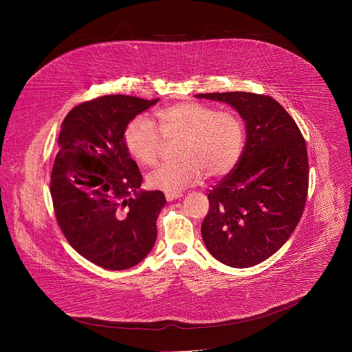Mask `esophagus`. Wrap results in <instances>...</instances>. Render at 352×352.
Listing matches in <instances>:
<instances>
[{
  "instance_id": "esophagus-1",
  "label": "esophagus",
  "mask_w": 352,
  "mask_h": 352,
  "mask_svg": "<svg viewBox=\"0 0 352 352\" xmlns=\"http://www.w3.org/2000/svg\"><path fill=\"white\" fill-rule=\"evenodd\" d=\"M184 194L182 192H166L165 197L168 201H175V199H179Z\"/></svg>"
}]
</instances>
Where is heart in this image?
Instances as JSON below:
<instances>
[{"instance_id": "obj_1", "label": "heart", "mask_w": 352, "mask_h": 352, "mask_svg": "<svg viewBox=\"0 0 352 352\" xmlns=\"http://www.w3.org/2000/svg\"><path fill=\"white\" fill-rule=\"evenodd\" d=\"M155 116L161 133L145 116L134 118L124 132L129 154L145 166L158 162L165 138H184V161L149 173L148 184L153 188L175 192L201 182L204 174L219 178L236 166L244 145V126L234 112L186 101L161 108Z\"/></svg>"}]
</instances>
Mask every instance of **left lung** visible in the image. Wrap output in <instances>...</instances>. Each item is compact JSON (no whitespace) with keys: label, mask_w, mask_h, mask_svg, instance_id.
<instances>
[{"label":"left lung","mask_w":352,"mask_h":352,"mask_svg":"<svg viewBox=\"0 0 352 352\" xmlns=\"http://www.w3.org/2000/svg\"><path fill=\"white\" fill-rule=\"evenodd\" d=\"M195 98L227 102L245 121L244 151L207 195L201 237L220 263L250 268L278 251L301 219L309 187L306 142L270 96L237 91Z\"/></svg>","instance_id":"obj_1"}]
</instances>
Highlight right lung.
<instances>
[{
	"mask_svg": "<svg viewBox=\"0 0 352 352\" xmlns=\"http://www.w3.org/2000/svg\"><path fill=\"white\" fill-rule=\"evenodd\" d=\"M157 101L107 95L76 105L62 122L51 173L55 217L71 247L101 268H132L155 243L166 198L140 188L124 132Z\"/></svg>",
	"mask_w": 352,
	"mask_h": 352,
	"instance_id": "add662e5",
	"label": "right lung"
}]
</instances>
